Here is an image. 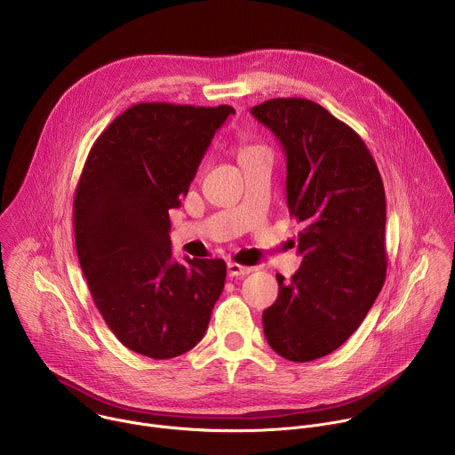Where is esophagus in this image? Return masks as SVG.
<instances>
[{
  "mask_svg": "<svg viewBox=\"0 0 455 455\" xmlns=\"http://www.w3.org/2000/svg\"><path fill=\"white\" fill-rule=\"evenodd\" d=\"M227 270H228V275H230V277H244V275H248V274L253 272V268L243 267V265H239V263H228V265H227Z\"/></svg>",
  "mask_w": 455,
  "mask_h": 455,
  "instance_id": "34e87169",
  "label": "esophagus"
}]
</instances>
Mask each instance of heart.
Instances as JSON below:
<instances>
[{
	"mask_svg": "<svg viewBox=\"0 0 455 455\" xmlns=\"http://www.w3.org/2000/svg\"><path fill=\"white\" fill-rule=\"evenodd\" d=\"M259 151H265V148L263 146H257V144H241L239 146V160H243L246 156H251V155H255Z\"/></svg>",
	"mask_w": 455,
	"mask_h": 455,
	"instance_id": "obj_1",
	"label": "heart"
}]
</instances>
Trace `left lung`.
I'll return each instance as SVG.
<instances>
[{
	"mask_svg": "<svg viewBox=\"0 0 455 455\" xmlns=\"http://www.w3.org/2000/svg\"><path fill=\"white\" fill-rule=\"evenodd\" d=\"M251 115L286 153V200L304 223L300 268L263 311L270 347L311 362L339 349L374 304L387 272L385 190L365 142L307 99H270Z\"/></svg>",
	"mask_w": 455,
	"mask_h": 455,
	"instance_id": "obj_1",
	"label": "left lung"
}]
</instances>
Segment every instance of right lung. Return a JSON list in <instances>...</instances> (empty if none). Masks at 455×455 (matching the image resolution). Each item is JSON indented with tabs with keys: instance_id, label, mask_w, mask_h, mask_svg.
<instances>
[{
	"instance_id": "1",
	"label": "right lung",
	"mask_w": 455,
	"mask_h": 455,
	"mask_svg": "<svg viewBox=\"0 0 455 455\" xmlns=\"http://www.w3.org/2000/svg\"><path fill=\"white\" fill-rule=\"evenodd\" d=\"M234 113L227 104L140 102L88 153L74 200L77 257L108 328L139 355L167 360L192 349L223 291V259L174 261L169 211Z\"/></svg>"
}]
</instances>
